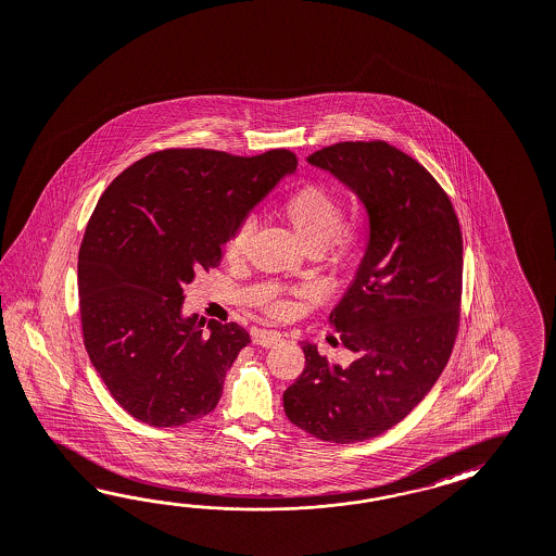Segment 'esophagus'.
Wrapping results in <instances>:
<instances>
[{
    "mask_svg": "<svg viewBox=\"0 0 556 556\" xmlns=\"http://www.w3.org/2000/svg\"><path fill=\"white\" fill-rule=\"evenodd\" d=\"M281 341V336L275 333V331H255L253 336V343L261 345V348H273Z\"/></svg>",
    "mask_w": 556,
    "mask_h": 556,
    "instance_id": "obj_1",
    "label": "esophagus"
}]
</instances>
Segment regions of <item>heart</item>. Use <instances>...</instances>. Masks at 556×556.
<instances>
[{
  "mask_svg": "<svg viewBox=\"0 0 556 556\" xmlns=\"http://www.w3.org/2000/svg\"><path fill=\"white\" fill-rule=\"evenodd\" d=\"M281 215L307 251L327 249L338 258H350L366 243V223L362 218L343 220L345 208L341 199L326 187L305 185L291 192L281 204ZM251 235L253 220H239L225 241V257L229 261L243 258ZM287 312L289 305L283 301L269 307L275 317Z\"/></svg>",
  "mask_w": 556,
  "mask_h": 556,
  "instance_id": "1",
  "label": "heart"
}]
</instances>
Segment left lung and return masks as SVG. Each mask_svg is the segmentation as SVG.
Here are the masks:
<instances>
[{
	"mask_svg": "<svg viewBox=\"0 0 556 556\" xmlns=\"http://www.w3.org/2000/svg\"><path fill=\"white\" fill-rule=\"evenodd\" d=\"M307 161L357 192L369 243L329 313L355 359L331 366L305 343L285 414L324 442L353 444L404 420L446 367L460 327V223L438 180L386 140L338 142Z\"/></svg>",
	"mask_w": 556,
	"mask_h": 556,
	"instance_id": "obj_1",
	"label": "left lung"
}]
</instances>
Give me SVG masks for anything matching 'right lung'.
<instances>
[{
	"label": "right lung",
	"instance_id": "right-lung-1",
	"mask_svg": "<svg viewBox=\"0 0 556 556\" xmlns=\"http://www.w3.org/2000/svg\"><path fill=\"white\" fill-rule=\"evenodd\" d=\"M298 168L257 156L166 149L128 166L102 192L78 255L81 336L112 397L154 428L211 414L225 374L251 338L244 327L182 319V285L220 265L230 230Z\"/></svg>",
	"mask_w": 556,
	"mask_h": 556
}]
</instances>
